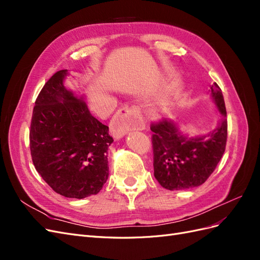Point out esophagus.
Here are the masks:
<instances>
[{
	"mask_svg": "<svg viewBox=\"0 0 260 260\" xmlns=\"http://www.w3.org/2000/svg\"><path fill=\"white\" fill-rule=\"evenodd\" d=\"M143 128L144 121L137 106L120 108L111 123L112 136L116 140L121 139L129 130H142Z\"/></svg>",
	"mask_w": 260,
	"mask_h": 260,
	"instance_id": "obj_1",
	"label": "esophagus"
}]
</instances>
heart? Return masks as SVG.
<instances>
[{
  "label": "heart",
  "mask_w": 260,
  "mask_h": 260,
  "mask_svg": "<svg viewBox=\"0 0 260 260\" xmlns=\"http://www.w3.org/2000/svg\"><path fill=\"white\" fill-rule=\"evenodd\" d=\"M165 114H166V109H165V108H159V109H156L153 115H154L155 118H160Z\"/></svg>",
  "instance_id": "b5f03b06"
}]
</instances>
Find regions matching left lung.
<instances>
[{
	"mask_svg": "<svg viewBox=\"0 0 260 260\" xmlns=\"http://www.w3.org/2000/svg\"><path fill=\"white\" fill-rule=\"evenodd\" d=\"M210 99L220 115L217 127L206 135L190 136L180 123L165 119L152 124L154 176L167 190L178 191L202 185L214 172L226 143V111L217 83L210 86Z\"/></svg>",
	"mask_w": 260,
	"mask_h": 260,
	"instance_id": "1",
	"label": "left lung"
}]
</instances>
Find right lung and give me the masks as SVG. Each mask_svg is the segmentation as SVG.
Segmentation results:
<instances>
[{"instance_id":"right-lung-1","label":"right lung","mask_w":260,"mask_h":260,"mask_svg":"<svg viewBox=\"0 0 260 260\" xmlns=\"http://www.w3.org/2000/svg\"><path fill=\"white\" fill-rule=\"evenodd\" d=\"M67 69L44 84L35 103L30 151L37 171L69 199L98 194L108 179V127L90 113L84 94L67 89Z\"/></svg>"}]
</instances>
